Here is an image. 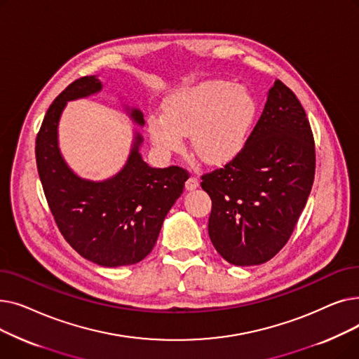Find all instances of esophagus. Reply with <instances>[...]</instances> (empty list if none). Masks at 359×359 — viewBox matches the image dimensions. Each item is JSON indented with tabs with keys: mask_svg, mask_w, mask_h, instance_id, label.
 <instances>
[{
	"mask_svg": "<svg viewBox=\"0 0 359 359\" xmlns=\"http://www.w3.org/2000/svg\"><path fill=\"white\" fill-rule=\"evenodd\" d=\"M198 186H199V180L196 177H194V176H191L184 183V187H186L187 191H194V189H196Z\"/></svg>",
	"mask_w": 359,
	"mask_h": 359,
	"instance_id": "1",
	"label": "esophagus"
}]
</instances>
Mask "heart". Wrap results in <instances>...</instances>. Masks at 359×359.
I'll return each mask as SVG.
<instances>
[{
  "mask_svg": "<svg viewBox=\"0 0 359 359\" xmlns=\"http://www.w3.org/2000/svg\"><path fill=\"white\" fill-rule=\"evenodd\" d=\"M257 118V102L243 86L206 80L173 93L164 116L149 118L153 144L172 153L191 134L195 153L211 164L231 161L246 145Z\"/></svg>",
  "mask_w": 359,
  "mask_h": 359,
  "instance_id": "obj_1",
  "label": "heart"
}]
</instances>
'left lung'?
<instances>
[{"mask_svg": "<svg viewBox=\"0 0 359 359\" xmlns=\"http://www.w3.org/2000/svg\"><path fill=\"white\" fill-rule=\"evenodd\" d=\"M316 172L306 110L276 80L252 134L231 161L202 176L211 196L208 233L231 265L271 260L290 240L307 203Z\"/></svg>", "mask_w": 359, "mask_h": 359, "instance_id": "obj_1", "label": "left lung"}]
</instances>
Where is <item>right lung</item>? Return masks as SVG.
Listing matches in <instances>:
<instances>
[{
	"mask_svg": "<svg viewBox=\"0 0 359 359\" xmlns=\"http://www.w3.org/2000/svg\"><path fill=\"white\" fill-rule=\"evenodd\" d=\"M97 77L71 83L49 106L36 137V164L53 219L69 246L100 266L116 268L141 262L158 238L163 221L182 195L189 175L184 168L149 167L140 154L142 137L135 134L121 172L103 182L79 177L58 147V123L67 102L99 93ZM144 125L138 109H128Z\"/></svg>",
	"mask_w": 359,
	"mask_h": 359,
	"instance_id": "obj_1",
	"label": "right lung"
}]
</instances>
